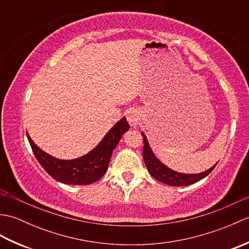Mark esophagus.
<instances>
[{
  "label": "esophagus",
  "mask_w": 249,
  "mask_h": 249,
  "mask_svg": "<svg viewBox=\"0 0 249 249\" xmlns=\"http://www.w3.org/2000/svg\"><path fill=\"white\" fill-rule=\"evenodd\" d=\"M126 118H127V121H128V123L130 124L131 127L136 128L137 126L139 125L140 114H139V112L136 109L128 110L127 113H126Z\"/></svg>",
  "instance_id": "1"
}]
</instances>
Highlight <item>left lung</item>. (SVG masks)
Masks as SVG:
<instances>
[{"instance_id":"8db88e82","label":"left lung","mask_w":249,"mask_h":249,"mask_svg":"<svg viewBox=\"0 0 249 249\" xmlns=\"http://www.w3.org/2000/svg\"><path fill=\"white\" fill-rule=\"evenodd\" d=\"M141 135L143 137V143H144L143 151H142V153H143V160L145 162V166L147 168V171L150 172V174L153 178H155L157 181H160L161 183L170 185V186H186V185L197 183L198 181H200V179H202L206 176H209L216 166L215 163L212 168L208 169L206 171H203L201 173H195V174L181 173V172L174 171L172 169L168 168L166 165H163V163L155 156L154 152L152 151L151 146L149 144V141H147V138L143 131H142Z\"/></svg>"}]
</instances>
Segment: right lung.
Masks as SVG:
<instances>
[{"instance_id":"1","label":"right lung","mask_w":249,"mask_h":249,"mask_svg":"<svg viewBox=\"0 0 249 249\" xmlns=\"http://www.w3.org/2000/svg\"><path fill=\"white\" fill-rule=\"evenodd\" d=\"M128 129L129 124L124 116L110 128L92 151L73 160H60L51 156L37 146L28 133L26 136L36 160L55 181L70 185H89L98 181L107 171L113 150Z\"/></svg>"}]
</instances>
